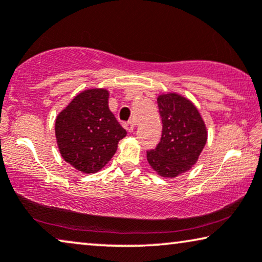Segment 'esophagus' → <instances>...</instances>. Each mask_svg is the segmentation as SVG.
I'll list each match as a JSON object with an SVG mask.
<instances>
[{"mask_svg":"<svg viewBox=\"0 0 262 262\" xmlns=\"http://www.w3.org/2000/svg\"><path fill=\"white\" fill-rule=\"evenodd\" d=\"M135 123L134 121H128V123H125L124 124V126H125V128H126V130L128 131V132H134V130H135Z\"/></svg>","mask_w":262,"mask_h":262,"instance_id":"34e87169","label":"esophagus"}]
</instances>
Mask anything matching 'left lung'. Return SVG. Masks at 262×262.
I'll return each mask as SVG.
<instances>
[{"label":"left lung","mask_w":262,"mask_h":262,"mask_svg":"<svg viewBox=\"0 0 262 262\" xmlns=\"http://www.w3.org/2000/svg\"><path fill=\"white\" fill-rule=\"evenodd\" d=\"M162 136L155 149L146 151L154 170L163 178H177L195 164L207 141L205 123L196 107L177 93L157 98Z\"/></svg>","instance_id":"left-lung-1"}]
</instances>
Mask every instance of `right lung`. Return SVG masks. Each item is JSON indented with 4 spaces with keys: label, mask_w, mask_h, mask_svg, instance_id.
<instances>
[{
    "label": "right lung",
    "mask_w": 262,
    "mask_h": 262,
    "mask_svg": "<svg viewBox=\"0 0 262 262\" xmlns=\"http://www.w3.org/2000/svg\"><path fill=\"white\" fill-rule=\"evenodd\" d=\"M56 139L64 161L85 174L99 171L126 136L108 107V92L87 89L57 116Z\"/></svg>",
    "instance_id": "obj_1"
}]
</instances>
